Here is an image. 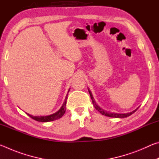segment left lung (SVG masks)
I'll use <instances>...</instances> for the list:
<instances>
[{
	"label": "left lung",
	"mask_w": 159,
	"mask_h": 159,
	"mask_svg": "<svg viewBox=\"0 0 159 159\" xmlns=\"http://www.w3.org/2000/svg\"><path fill=\"white\" fill-rule=\"evenodd\" d=\"M88 91H89L90 98H91V99H92L93 104L94 107H95V108L98 110V111L100 113V114H102V115L106 116H109V117H113V118H125V117L129 116H130L131 114H133V113H134L137 111V110H138V109H137L135 110H134V111H133L132 112L128 113V114H116V113H110L109 111H105V110H104L102 108H100V107H99L98 104H96V102H95V100H94V98L92 95V93H91V92H90V90H88Z\"/></svg>",
	"instance_id": "1"
}]
</instances>
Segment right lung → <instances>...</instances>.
I'll use <instances>...</instances> for the list:
<instances>
[{"label":"right lung","instance_id":"obj_1","mask_svg":"<svg viewBox=\"0 0 159 159\" xmlns=\"http://www.w3.org/2000/svg\"><path fill=\"white\" fill-rule=\"evenodd\" d=\"M67 95H68V94H67ZM67 96L68 95H66L65 102H64L62 107H61V109L59 110L58 111L55 113V114L50 116H34L30 115L29 114H27L29 116H30L31 118H33V119L39 122H49V121H52V120L59 119V118H60L61 116H62L66 111V103Z\"/></svg>","mask_w":159,"mask_h":159}]
</instances>
